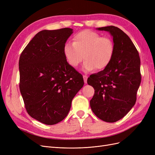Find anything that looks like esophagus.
I'll return each instance as SVG.
<instances>
[{"instance_id":"34e87169","label":"esophagus","mask_w":155,"mask_h":155,"mask_svg":"<svg viewBox=\"0 0 155 155\" xmlns=\"http://www.w3.org/2000/svg\"><path fill=\"white\" fill-rule=\"evenodd\" d=\"M87 76H86V75H84L83 76V79H84V83H85V84L87 83Z\"/></svg>"}]
</instances>
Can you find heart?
Masks as SVG:
<instances>
[{
  "instance_id": "obj_1",
  "label": "heart",
  "mask_w": 155,
  "mask_h": 155,
  "mask_svg": "<svg viewBox=\"0 0 155 155\" xmlns=\"http://www.w3.org/2000/svg\"><path fill=\"white\" fill-rule=\"evenodd\" d=\"M114 42L109 37L91 30H83L74 35L73 43H67L63 51L68 63L76 68L85 61L83 70L91 72L101 70L110 64L114 53ZM84 58H83L82 57Z\"/></svg>"
}]
</instances>
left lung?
I'll return each instance as SVG.
<instances>
[{"label": "left lung", "mask_w": 155, "mask_h": 155, "mask_svg": "<svg viewBox=\"0 0 155 155\" xmlns=\"http://www.w3.org/2000/svg\"><path fill=\"white\" fill-rule=\"evenodd\" d=\"M97 30L110 33L115 49L109 66L87 79L95 90L90 105L97 118L106 122H116L128 113L137 101L141 83L140 59L132 41L118 27Z\"/></svg>", "instance_id": "obj_1"}]
</instances>
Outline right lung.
Listing matches in <instances>:
<instances>
[{
  "label": "right lung",
  "mask_w": 155,
  "mask_h": 155,
  "mask_svg": "<svg viewBox=\"0 0 155 155\" xmlns=\"http://www.w3.org/2000/svg\"><path fill=\"white\" fill-rule=\"evenodd\" d=\"M72 33L68 28L42 30L20 56L19 88L26 111L46 125L64 119L84 85L82 75L68 63L63 51Z\"/></svg>",
  "instance_id": "1"
}]
</instances>
